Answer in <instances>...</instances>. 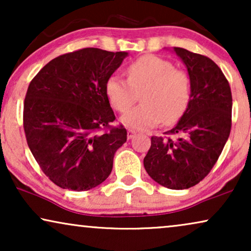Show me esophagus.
I'll return each instance as SVG.
<instances>
[{"mask_svg": "<svg viewBox=\"0 0 251 251\" xmlns=\"http://www.w3.org/2000/svg\"><path fill=\"white\" fill-rule=\"evenodd\" d=\"M136 135V131L132 129H128V131H126V136H128V139H131L133 138V136Z\"/></svg>", "mask_w": 251, "mask_h": 251, "instance_id": "1", "label": "esophagus"}]
</instances>
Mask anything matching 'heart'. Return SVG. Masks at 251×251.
Segmentation results:
<instances>
[{"mask_svg": "<svg viewBox=\"0 0 251 251\" xmlns=\"http://www.w3.org/2000/svg\"><path fill=\"white\" fill-rule=\"evenodd\" d=\"M128 80L112 75L105 83V94L115 111L126 112L140 94V104L126 113L121 121L135 130H147L164 121H178L191 100L192 84L186 72L174 68L171 61L146 54L126 68Z\"/></svg>", "mask_w": 251, "mask_h": 251, "instance_id": "1", "label": "heart"}]
</instances>
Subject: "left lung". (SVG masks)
Here are the masks:
<instances>
[{
  "mask_svg": "<svg viewBox=\"0 0 251 251\" xmlns=\"http://www.w3.org/2000/svg\"><path fill=\"white\" fill-rule=\"evenodd\" d=\"M174 51L187 68L191 100L177 125L166 132L177 137L151 138L144 167L157 184L185 190L210 173L227 142L232 94L222 70L210 58L183 48Z\"/></svg>",
  "mask_w": 251,
  "mask_h": 251,
  "instance_id": "8db88e82",
  "label": "left lung"
}]
</instances>
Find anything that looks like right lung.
<instances>
[{
	"mask_svg": "<svg viewBox=\"0 0 251 251\" xmlns=\"http://www.w3.org/2000/svg\"><path fill=\"white\" fill-rule=\"evenodd\" d=\"M126 56L85 48L49 61L29 83L24 102L27 144L57 186L88 191L111 174L126 130L100 132L115 120L105 83Z\"/></svg>",
	"mask_w": 251,
	"mask_h": 251,
	"instance_id": "1",
	"label": "right lung"
}]
</instances>
